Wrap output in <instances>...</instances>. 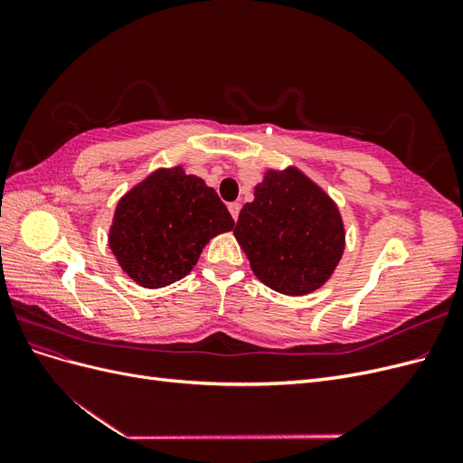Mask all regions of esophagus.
Segmentation results:
<instances>
[{
  "instance_id": "1",
  "label": "esophagus",
  "mask_w": 463,
  "mask_h": 463,
  "mask_svg": "<svg viewBox=\"0 0 463 463\" xmlns=\"http://www.w3.org/2000/svg\"><path fill=\"white\" fill-rule=\"evenodd\" d=\"M228 208H230V214H232L233 220L240 218V210H241V204H240V203H230Z\"/></svg>"
}]
</instances>
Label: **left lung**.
Listing matches in <instances>:
<instances>
[{"instance_id":"obj_1","label":"left lung","mask_w":463,"mask_h":463,"mask_svg":"<svg viewBox=\"0 0 463 463\" xmlns=\"http://www.w3.org/2000/svg\"><path fill=\"white\" fill-rule=\"evenodd\" d=\"M262 284L284 296L318 289L338 266L344 222L338 206L296 167L266 172L233 228Z\"/></svg>"}]
</instances>
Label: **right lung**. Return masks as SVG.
I'll use <instances>...</instances> for the list:
<instances>
[{
	"instance_id": "add662e5",
	"label": "right lung",
	"mask_w": 463,
	"mask_h": 463,
	"mask_svg": "<svg viewBox=\"0 0 463 463\" xmlns=\"http://www.w3.org/2000/svg\"><path fill=\"white\" fill-rule=\"evenodd\" d=\"M216 191L184 167L156 170L118 203L109 249L123 272L143 288L187 276L214 235L233 230Z\"/></svg>"
}]
</instances>
